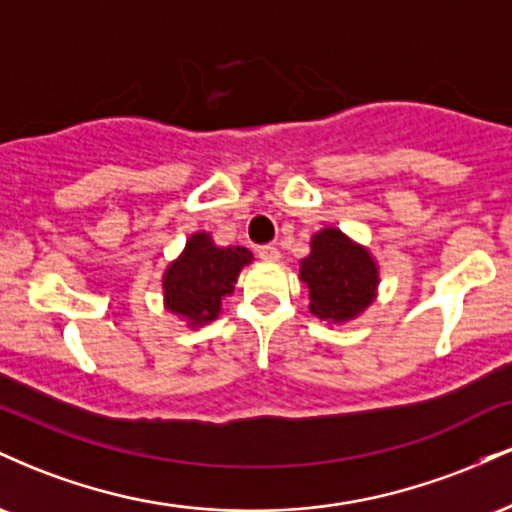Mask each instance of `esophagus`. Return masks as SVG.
Returning a JSON list of instances; mask_svg holds the SVG:
<instances>
[{
    "label": "esophagus",
    "mask_w": 512,
    "mask_h": 512,
    "mask_svg": "<svg viewBox=\"0 0 512 512\" xmlns=\"http://www.w3.org/2000/svg\"><path fill=\"white\" fill-rule=\"evenodd\" d=\"M257 255H260V260H264V262L279 260V250H276L274 245H262V248L257 250Z\"/></svg>",
    "instance_id": "obj_1"
}]
</instances>
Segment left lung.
I'll list each match as a JSON object with an SVG mask.
<instances>
[{"label":"left lung","instance_id":"left-lung-1","mask_svg":"<svg viewBox=\"0 0 512 512\" xmlns=\"http://www.w3.org/2000/svg\"><path fill=\"white\" fill-rule=\"evenodd\" d=\"M310 313L327 325L356 320L378 296L380 269L366 245L339 228H322L310 238V255L301 260Z\"/></svg>","mask_w":512,"mask_h":512}]
</instances>
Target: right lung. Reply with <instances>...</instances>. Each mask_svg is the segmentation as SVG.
Returning a JSON list of instances; mask_svg holds the SVG:
<instances>
[{"instance_id": "right-lung-1", "label": "right lung", "mask_w": 512, "mask_h": 512, "mask_svg": "<svg viewBox=\"0 0 512 512\" xmlns=\"http://www.w3.org/2000/svg\"><path fill=\"white\" fill-rule=\"evenodd\" d=\"M252 262V252L240 245L219 248L207 231L187 238L185 250L163 272V305L168 313L202 327L221 313L223 298L236 289L240 269Z\"/></svg>"}]
</instances>
